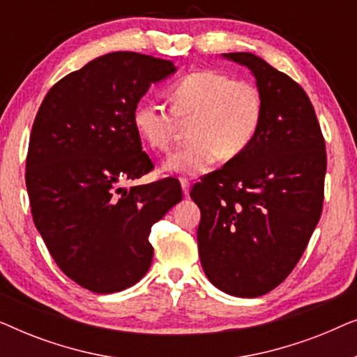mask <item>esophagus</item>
Listing matches in <instances>:
<instances>
[{"mask_svg":"<svg viewBox=\"0 0 357 357\" xmlns=\"http://www.w3.org/2000/svg\"><path fill=\"white\" fill-rule=\"evenodd\" d=\"M180 185H182V192L185 197H187L188 192H190V182L187 178H180Z\"/></svg>","mask_w":357,"mask_h":357,"instance_id":"34e87169","label":"esophagus"}]
</instances>
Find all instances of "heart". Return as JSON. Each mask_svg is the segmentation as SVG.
I'll return each mask as SVG.
<instances>
[{
  "instance_id": "heart-1",
  "label": "heart",
  "mask_w": 357,
  "mask_h": 357,
  "mask_svg": "<svg viewBox=\"0 0 357 357\" xmlns=\"http://www.w3.org/2000/svg\"><path fill=\"white\" fill-rule=\"evenodd\" d=\"M170 109L141 102L133 126L146 146L167 151L178 121L188 123L190 143L169 155L162 169L172 174H204L218 158L236 159L250 148L263 121V96L250 81L222 71L198 70L178 77L167 91Z\"/></svg>"
}]
</instances>
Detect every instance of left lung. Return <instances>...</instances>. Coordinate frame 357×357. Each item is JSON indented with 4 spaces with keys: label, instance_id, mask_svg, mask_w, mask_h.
Instances as JSON below:
<instances>
[{
    "label": "left lung",
    "instance_id": "1",
    "mask_svg": "<svg viewBox=\"0 0 357 357\" xmlns=\"http://www.w3.org/2000/svg\"><path fill=\"white\" fill-rule=\"evenodd\" d=\"M247 66L263 96V121L245 153L190 192L202 211L204 275L237 297L266 294L301 260L324 206L325 139L305 91L253 53H224Z\"/></svg>",
    "mask_w": 357,
    "mask_h": 357
}]
</instances>
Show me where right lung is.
Masks as SVG:
<instances>
[{
    "mask_svg": "<svg viewBox=\"0 0 357 357\" xmlns=\"http://www.w3.org/2000/svg\"><path fill=\"white\" fill-rule=\"evenodd\" d=\"M172 61L114 52L63 77L32 125L26 185L37 231L60 266L97 294L123 291L148 273L151 227L182 188L172 178L125 188L154 169L133 112Z\"/></svg>",
    "mask_w": 357,
    "mask_h": 357,
    "instance_id": "add662e5",
    "label": "right lung"
}]
</instances>
